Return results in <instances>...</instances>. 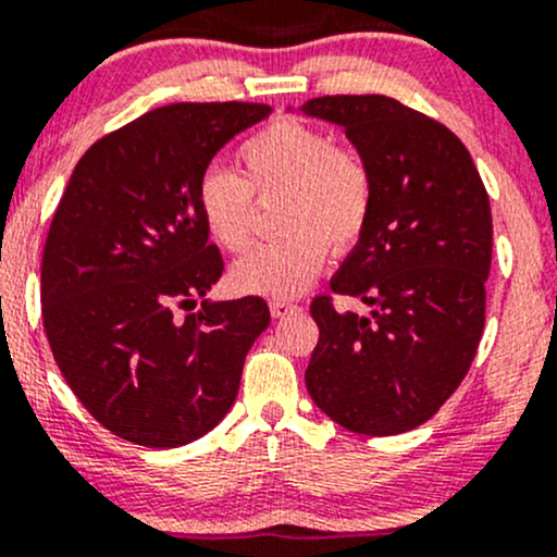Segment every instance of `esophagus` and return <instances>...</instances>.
<instances>
[{
	"instance_id": "1",
	"label": "esophagus",
	"mask_w": 557,
	"mask_h": 557,
	"mask_svg": "<svg viewBox=\"0 0 557 557\" xmlns=\"http://www.w3.org/2000/svg\"><path fill=\"white\" fill-rule=\"evenodd\" d=\"M271 313L273 319H286L292 313H300V305L292 300H271Z\"/></svg>"
}]
</instances>
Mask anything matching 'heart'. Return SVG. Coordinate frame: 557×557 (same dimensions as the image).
<instances>
[{"label":"heart","mask_w":557,"mask_h":557,"mask_svg":"<svg viewBox=\"0 0 557 557\" xmlns=\"http://www.w3.org/2000/svg\"><path fill=\"white\" fill-rule=\"evenodd\" d=\"M242 175L209 166L196 185V205L209 236L225 252H247L255 238V196H284L273 242L262 244L231 271L249 295H300L324 268L332 247L348 252L367 231L374 177L358 151L337 146L319 127L281 119L238 148Z\"/></svg>","instance_id":"b5f03b06"}]
</instances>
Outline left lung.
Returning <instances> with one entry per match:
<instances>
[{
    "label": "left lung",
    "mask_w": 557,
    "mask_h": 557,
    "mask_svg": "<svg viewBox=\"0 0 557 557\" xmlns=\"http://www.w3.org/2000/svg\"><path fill=\"white\" fill-rule=\"evenodd\" d=\"M308 116L345 127L369 164L367 231L332 278L369 313L310 302L319 324L305 385L326 417L361 435L428 422L468 374L492 268V207L470 151L435 119L385 95H324Z\"/></svg>",
    "instance_id": "8db88e82"
}]
</instances>
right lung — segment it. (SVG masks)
Here are the masks:
<instances>
[{
	"label": "right lung",
	"instance_id": "add662e5",
	"mask_svg": "<svg viewBox=\"0 0 557 557\" xmlns=\"http://www.w3.org/2000/svg\"><path fill=\"white\" fill-rule=\"evenodd\" d=\"M268 113L236 100L148 111L92 143L65 185L41 252V319L74 396L119 438L185 446L236 400L271 310L242 297L190 313L223 276L196 185Z\"/></svg>",
	"mask_w": 557,
	"mask_h": 557
}]
</instances>
